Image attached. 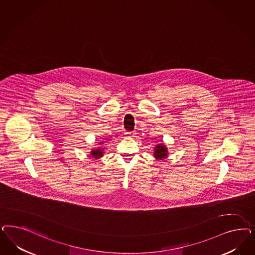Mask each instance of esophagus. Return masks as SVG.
I'll list each match as a JSON object with an SVG mask.
<instances>
[{
    "mask_svg": "<svg viewBox=\"0 0 255 255\" xmlns=\"http://www.w3.org/2000/svg\"><path fill=\"white\" fill-rule=\"evenodd\" d=\"M128 135H133V134H135V133H134V132L132 131V132H128Z\"/></svg>",
    "mask_w": 255,
    "mask_h": 255,
    "instance_id": "obj_1",
    "label": "esophagus"
}]
</instances>
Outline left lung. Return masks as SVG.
<instances>
[{
    "instance_id": "1",
    "label": "left lung",
    "mask_w": 255,
    "mask_h": 255,
    "mask_svg": "<svg viewBox=\"0 0 255 255\" xmlns=\"http://www.w3.org/2000/svg\"><path fill=\"white\" fill-rule=\"evenodd\" d=\"M154 155L156 156V158H158V159L165 158L167 156V149L163 144H157L155 147Z\"/></svg>"
}]
</instances>
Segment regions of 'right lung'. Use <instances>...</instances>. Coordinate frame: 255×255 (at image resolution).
Returning <instances> with one entry per match:
<instances>
[{
    "instance_id": "right-lung-1",
    "label": "right lung",
    "mask_w": 255,
    "mask_h": 255,
    "mask_svg": "<svg viewBox=\"0 0 255 255\" xmlns=\"http://www.w3.org/2000/svg\"><path fill=\"white\" fill-rule=\"evenodd\" d=\"M102 154H103V152H102V150L99 148V149H97V150H93L92 151V153H91V155L92 156H95V157H99V156H102Z\"/></svg>"
}]
</instances>
